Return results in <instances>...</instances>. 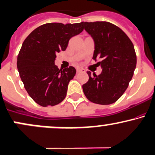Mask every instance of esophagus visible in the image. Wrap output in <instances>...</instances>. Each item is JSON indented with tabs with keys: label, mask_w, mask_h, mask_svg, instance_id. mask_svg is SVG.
I'll return each mask as SVG.
<instances>
[{
	"label": "esophagus",
	"mask_w": 155,
	"mask_h": 155,
	"mask_svg": "<svg viewBox=\"0 0 155 155\" xmlns=\"http://www.w3.org/2000/svg\"><path fill=\"white\" fill-rule=\"evenodd\" d=\"M76 71H77V73H78V74H79V73L84 72V70L81 69V68H77V70H76Z\"/></svg>",
	"instance_id": "1"
}]
</instances>
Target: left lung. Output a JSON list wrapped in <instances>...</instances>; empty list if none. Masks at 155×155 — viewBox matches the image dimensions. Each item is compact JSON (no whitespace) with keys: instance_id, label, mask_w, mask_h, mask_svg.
Here are the masks:
<instances>
[{"instance_id":"1","label":"left lung","mask_w":155,"mask_h":155,"mask_svg":"<svg viewBox=\"0 0 155 155\" xmlns=\"http://www.w3.org/2000/svg\"><path fill=\"white\" fill-rule=\"evenodd\" d=\"M83 28L95 44L93 59L100 62L102 71L98 76L87 71L89 80L82 85L89 101L107 105L124 94L135 71L137 57L133 44L120 28L109 22H82Z\"/></svg>"}]
</instances>
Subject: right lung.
<instances>
[{
	"label": "right lung",
	"instance_id": "add662e5",
	"mask_svg": "<svg viewBox=\"0 0 155 155\" xmlns=\"http://www.w3.org/2000/svg\"><path fill=\"white\" fill-rule=\"evenodd\" d=\"M83 29L82 23H45L23 42L17 62L18 72L27 93L40 106H54L65 98L76 71L72 66L59 70L56 54L65 51L70 39Z\"/></svg>",
	"mask_w": 155,
	"mask_h": 155
}]
</instances>
